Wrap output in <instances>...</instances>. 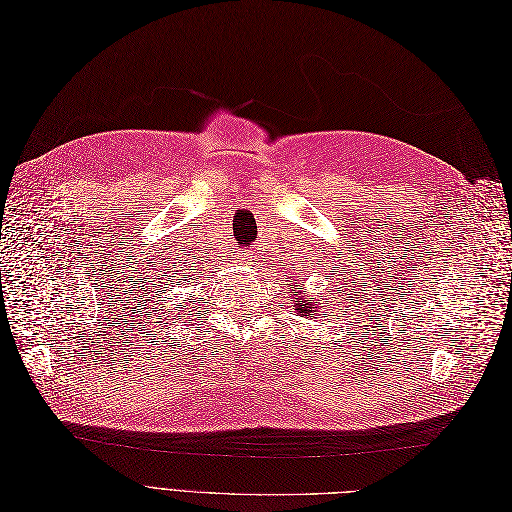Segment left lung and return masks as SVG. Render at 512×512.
<instances>
[{
    "label": "left lung",
    "mask_w": 512,
    "mask_h": 512,
    "mask_svg": "<svg viewBox=\"0 0 512 512\" xmlns=\"http://www.w3.org/2000/svg\"><path fill=\"white\" fill-rule=\"evenodd\" d=\"M303 294H305V290H301V299H299L297 303H294V307H297V312H299L301 316H309V318H314V305L309 303V301L303 297ZM322 307H324V305H322Z\"/></svg>",
    "instance_id": "1"
}]
</instances>
